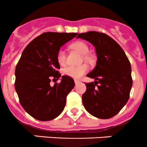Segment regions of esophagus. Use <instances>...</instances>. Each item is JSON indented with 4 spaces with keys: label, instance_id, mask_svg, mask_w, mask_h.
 Returning a JSON list of instances; mask_svg holds the SVG:
<instances>
[{
    "label": "esophagus",
    "instance_id": "34e87169",
    "mask_svg": "<svg viewBox=\"0 0 147 147\" xmlns=\"http://www.w3.org/2000/svg\"><path fill=\"white\" fill-rule=\"evenodd\" d=\"M74 82H75L76 84H78V83H80V81L78 80H74Z\"/></svg>",
    "mask_w": 147,
    "mask_h": 147
}]
</instances>
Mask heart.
Masks as SVG:
<instances>
[{"instance_id":"heart-1","label":"heart","mask_w":147,"mask_h":147,"mask_svg":"<svg viewBox=\"0 0 147 147\" xmlns=\"http://www.w3.org/2000/svg\"><path fill=\"white\" fill-rule=\"evenodd\" d=\"M71 48L79 52L81 54H86L88 51V47L85 43L82 41H76L71 44ZM56 60L61 66H64L66 63V53L62 49H60L57 52ZM88 70V66L86 64H82L81 66H69L63 69V73L67 76L72 78H78L86 73Z\"/></svg>"}]
</instances>
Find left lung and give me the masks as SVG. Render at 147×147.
<instances>
[{"mask_svg": "<svg viewBox=\"0 0 147 147\" xmlns=\"http://www.w3.org/2000/svg\"><path fill=\"white\" fill-rule=\"evenodd\" d=\"M77 38L92 43L98 58L96 67L86 75L95 81L85 84L83 104L94 117L111 118L129 98L132 86L130 62L121 46L106 33L89 31L80 33Z\"/></svg>", "mask_w": 147, "mask_h": 147, "instance_id": "left-lung-1", "label": "left lung"}]
</instances>
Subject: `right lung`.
<instances>
[{
  "instance_id": "add662e5",
  "label": "right lung",
  "mask_w": 147,
  "mask_h": 147,
  "mask_svg": "<svg viewBox=\"0 0 147 147\" xmlns=\"http://www.w3.org/2000/svg\"><path fill=\"white\" fill-rule=\"evenodd\" d=\"M76 33L46 32L25 48L16 67L15 88L25 111L39 121L56 118L64 109L66 96L74 87L72 78L63 76L60 83L51 86L61 77L56 60L58 51Z\"/></svg>"
}]
</instances>
